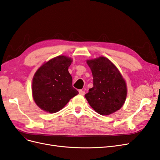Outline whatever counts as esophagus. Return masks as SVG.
Wrapping results in <instances>:
<instances>
[{
  "mask_svg": "<svg viewBox=\"0 0 160 160\" xmlns=\"http://www.w3.org/2000/svg\"><path fill=\"white\" fill-rule=\"evenodd\" d=\"M79 94L81 95H84L85 93V92L84 91H83V90H79Z\"/></svg>",
  "mask_w": 160,
  "mask_h": 160,
  "instance_id": "esophagus-1",
  "label": "esophagus"
}]
</instances>
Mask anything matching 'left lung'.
I'll use <instances>...</instances> for the list:
<instances>
[{
    "mask_svg": "<svg viewBox=\"0 0 160 160\" xmlns=\"http://www.w3.org/2000/svg\"><path fill=\"white\" fill-rule=\"evenodd\" d=\"M93 78V87L85 95L97 113L108 115L122 107L126 99L127 86L122 75L108 58L88 60Z\"/></svg>",
    "mask_w": 160,
    "mask_h": 160,
    "instance_id": "1",
    "label": "left lung"
}]
</instances>
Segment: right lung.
<instances>
[{"mask_svg":"<svg viewBox=\"0 0 160 160\" xmlns=\"http://www.w3.org/2000/svg\"><path fill=\"white\" fill-rule=\"evenodd\" d=\"M71 62L68 57L58 56L43 64L35 72L32 83V97L41 109L56 113L79 93L72 86V77L68 71Z\"/></svg>","mask_w":160,"mask_h":160,"instance_id":"add662e5","label":"right lung"}]
</instances>
